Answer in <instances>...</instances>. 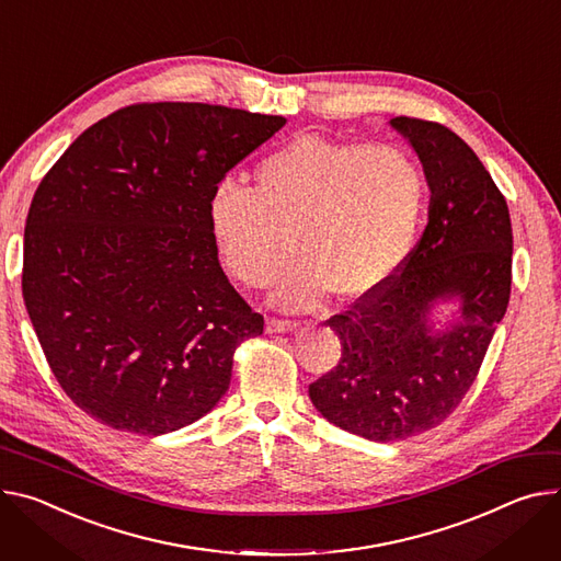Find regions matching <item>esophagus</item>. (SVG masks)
Here are the masks:
<instances>
[{
  "mask_svg": "<svg viewBox=\"0 0 561 561\" xmlns=\"http://www.w3.org/2000/svg\"><path fill=\"white\" fill-rule=\"evenodd\" d=\"M297 329V322H290V320H277V318H271L266 322V331L268 333H286V331H293Z\"/></svg>",
  "mask_w": 561,
  "mask_h": 561,
  "instance_id": "34e87169",
  "label": "esophagus"
}]
</instances>
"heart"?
Masks as SVG:
<instances>
[{"mask_svg":"<svg viewBox=\"0 0 561 561\" xmlns=\"http://www.w3.org/2000/svg\"><path fill=\"white\" fill-rule=\"evenodd\" d=\"M425 206V174L400 147L299 134L254 170L252 190L221 181L208 198V230L221 266L248 288L268 286L288 243L297 260L275 301L313 309L376 293L407 260Z\"/></svg>","mask_w":561,"mask_h":561,"instance_id":"b5f03b06","label":"heart"}]
</instances>
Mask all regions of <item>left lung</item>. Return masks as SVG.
I'll use <instances>...</instances> for the list:
<instances>
[{"label":"left lung","instance_id":"1","mask_svg":"<svg viewBox=\"0 0 561 561\" xmlns=\"http://www.w3.org/2000/svg\"><path fill=\"white\" fill-rule=\"evenodd\" d=\"M432 192L427 226L376 293L329 320L342 344L333 371L309 385L316 410L376 443L440 425L463 400L503 320L513 282V226L492 176L451 129L398 116ZM458 298L459 320L434 332L428 313Z\"/></svg>","mask_w":561,"mask_h":561}]
</instances>
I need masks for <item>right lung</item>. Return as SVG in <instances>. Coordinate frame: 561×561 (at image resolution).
Masks as SVG:
<instances>
[{"mask_svg": "<svg viewBox=\"0 0 561 561\" xmlns=\"http://www.w3.org/2000/svg\"><path fill=\"white\" fill-rule=\"evenodd\" d=\"M284 125L221 105H129L42 179L22 295L50 371L98 423L161 436L228 391L234 348L264 318L219 264L208 198Z\"/></svg>", "mask_w": 561, "mask_h": 561, "instance_id": "right-lung-1", "label": "right lung"}]
</instances>
